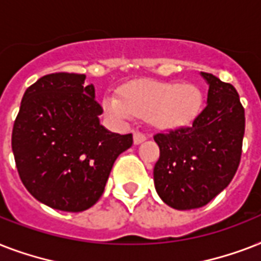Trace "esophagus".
I'll return each mask as SVG.
<instances>
[{
    "label": "esophagus",
    "mask_w": 261,
    "mask_h": 261,
    "mask_svg": "<svg viewBox=\"0 0 261 261\" xmlns=\"http://www.w3.org/2000/svg\"><path fill=\"white\" fill-rule=\"evenodd\" d=\"M145 139H146V135H145V134H142V133H134V143H135V145H139V143H142Z\"/></svg>",
    "instance_id": "34e87169"
}]
</instances>
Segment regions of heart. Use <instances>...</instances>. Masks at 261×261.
I'll list each match as a JSON object with an SVG mask.
<instances>
[{
  "instance_id": "obj_1",
  "label": "heart",
  "mask_w": 261,
  "mask_h": 261,
  "mask_svg": "<svg viewBox=\"0 0 261 261\" xmlns=\"http://www.w3.org/2000/svg\"><path fill=\"white\" fill-rule=\"evenodd\" d=\"M202 107V90L196 85L163 81L128 84L120 90V97L107 94L102 98L106 114L118 124H126L138 115L163 130L190 126Z\"/></svg>"
}]
</instances>
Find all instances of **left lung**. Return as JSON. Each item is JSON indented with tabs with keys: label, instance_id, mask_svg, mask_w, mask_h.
<instances>
[{
	"label": "left lung",
	"instance_id": "obj_1",
	"mask_svg": "<svg viewBox=\"0 0 261 261\" xmlns=\"http://www.w3.org/2000/svg\"><path fill=\"white\" fill-rule=\"evenodd\" d=\"M208 84L206 108L192 126L154 135L160 159L154 187L168 206H206L229 186L241 160L245 112L231 84L200 73Z\"/></svg>",
	"mask_w": 261,
	"mask_h": 261
}]
</instances>
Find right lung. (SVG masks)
Wrapping results in <instances>:
<instances>
[{
    "instance_id": "add662e5",
    "label": "right lung",
    "mask_w": 261,
    "mask_h": 261,
    "mask_svg": "<svg viewBox=\"0 0 261 261\" xmlns=\"http://www.w3.org/2000/svg\"><path fill=\"white\" fill-rule=\"evenodd\" d=\"M85 79L43 75L27 88L12 131L24 187L39 202L69 213L97 202L115 160L133 145V134H115L100 124L102 108Z\"/></svg>"
}]
</instances>
